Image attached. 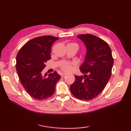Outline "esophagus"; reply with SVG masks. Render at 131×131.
Here are the masks:
<instances>
[{"label": "esophagus", "mask_w": 131, "mask_h": 131, "mask_svg": "<svg viewBox=\"0 0 131 131\" xmlns=\"http://www.w3.org/2000/svg\"><path fill=\"white\" fill-rule=\"evenodd\" d=\"M66 75V73H61V76L62 77H63L64 76Z\"/></svg>", "instance_id": "esophagus-1"}]
</instances>
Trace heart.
<instances>
[{"label": "heart", "mask_w": 131, "mask_h": 131, "mask_svg": "<svg viewBox=\"0 0 131 131\" xmlns=\"http://www.w3.org/2000/svg\"><path fill=\"white\" fill-rule=\"evenodd\" d=\"M68 45H73V46H75L77 48H78V44L75 43H69L68 44ZM61 69H62V70L64 71H66V72L70 71L72 70V69H73V65H72V64L70 62H64L62 65H61Z\"/></svg>", "instance_id": "heart-1"}]
</instances>
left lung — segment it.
I'll use <instances>...</instances> for the list:
<instances>
[{"label":"left lung","mask_w":131,"mask_h":131,"mask_svg":"<svg viewBox=\"0 0 131 131\" xmlns=\"http://www.w3.org/2000/svg\"><path fill=\"white\" fill-rule=\"evenodd\" d=\"M84 43L87 52L79 69L84 75H74L70 85L73 95L82 100H92L104 90L112 74L114 63L112 51L108 44L91 34L77 36Z\"/></svg>","instance_id":"1"}]
</instances>
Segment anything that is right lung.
Returning <instances> with one entry per match:
<instances>
[{"instance_id":"right-lung-1","label":"right lung","mask_w":131,"mask_h":131,"mask_svg":"<svg viewBox=\"0 0 131 131\" xmlns=\"http://www.w3.org/2000/svg\"><path fill=\"white\" fill-rule=\"evenodd\" d=\"M58 38L43 36L29 40L19 50L16 57V70L21 83L32 98L48 99L55 91L61 76L56 71L42 75L46 62L51 59V48Z\"/></svg>"}]
</instances>
